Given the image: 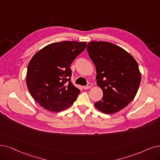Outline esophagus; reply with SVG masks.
I'll use <instances>...</instances> for the list:
<instances>
[{"label":"esophagus","mask_w":160,"mask_h":160,"mask_svg":"<svg viewBox=\"0 0 160 160\" xmlns=\"http://www.w3.org/2000/svg\"><path fill=\"white\" fill-rule=\"evenodd\" d=\"M92 84H91V83H88V84H87V86H83V88H84V89H88L91 88H92Z\"/></svg>","instance_id":"obj_1"}]
</instances>
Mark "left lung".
Listing matches in <instances>:
<instances>
[{
	"label": "left lung",
	"instance_id": "left-lung-1",
	"mask_svg": "<svg viewBox=\"0 0 160 160\" xmlns=\"http://www.w3.org/2000/svg\"><path fill=\"white\" fill-rule=\"evenodd\" d=\"M87 50L96 67L97 84L103 93L95 107L105 114L118 112L137 93L141 81L138 63L123 48L108 42H90Z\"/></svg>",
	"mask_w": 160,
	"mask_h": 160
}]
</instances>
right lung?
I'll use <instances>...</instances> for the list:
<instances>
[{
  "instance_id": "add662e5",
  "label": "right lung",
  "mask_w": 160,
  "mask_h": 160,
  "mask_svg": "<svg viewBox=\"0 0 160 160\" xmlns=\"http://www.w3.org/2000/svg\"><path fill=\"white\" fill-rule=\"evenodd\" d=\"M86 44L85 42H59L34 55L27 67L26 82L32 98L42 107L59 112L76 101L80 91L71 81L70 67Z\"/></svg>"
}]
</instances>
